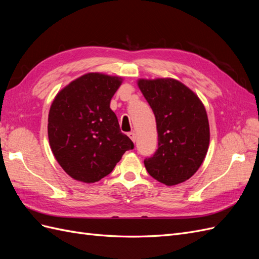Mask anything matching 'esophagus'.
I'll return each instance as SVG.
<instances>
[{"label": "esophagus", "instance_id": "1", "mask_svg": "<svg viewBox=\"0 0 259 259\" xmlns=\"http://www.w3.org/2000/svg\"><path fill=\"white\" fill-rule=\"evenodd\" d=\"M128 137L131 138V140H132V142H136V139H137V135L135 134V133L134 132H131V133H128Z\"/></svg>", "mask_w": 259, "mask_h": 259}]
</instances>
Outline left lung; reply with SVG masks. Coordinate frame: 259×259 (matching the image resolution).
<instances>
[{
    "label": "left lung",
    "mask_w": 259,
    "mask_h": 259,
    "mask_svg": "<svg viewBox=\"0 0 259 259\" xmlns=\"http://www.w3.org/2000/svg\"><path fill=\"white\" fill-rule=\"evenodd\" d=\"M155 116L158 150L145 159L146 169L158 182L174 186L186 182L204 161L209 125L200 98L170 77L137 82Z\"/></svg>",
    "instance_id": "left-lung-1"
}]
</instances>
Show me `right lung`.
<instances>
[{"mask_svg": "<svg viewBox=\"0 0 259 259\" xmlns=\"http://www.w3.org/2000/svg\"><path fill=\"white\" fill-rule=\"evenodd\" d=\"M123 79L98 72L69 83L55 97L49 113V140L66 173L96 183L110 174L125 151L134 148L121 132L110 101Z\"/></svg>", "mask_w": 259, "mask_h": 259, "instance_id": "add662e5", "label": "right lung"}]
</instances>
